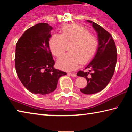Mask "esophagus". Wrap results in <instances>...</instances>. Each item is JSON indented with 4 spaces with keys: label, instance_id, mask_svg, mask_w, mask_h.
<instances>
[{
    "label": "esophagus",
    "instance_id": "esophagus-1",
    "mask_svg": "<svg viewBox=\"0 0 132 132\" xmlns=\"http://www.w3.org/2000/svg\"><path fill=\"white\" fill-rule=\"evenodd\" d=\"M68 75H70V76H72V77H76V76H77V75H76V73H68Z\"/></svg>",
    "mask_w": 132,
    "mask_h": 132
}]
</instances>
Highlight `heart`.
I'll use <instances>...</instances> for the list:
<instances>
[{"label":"heart","mask_w":132,"mask_h":132,"mask_svg":"<svg viewBox=\"0 0 132 132\" xmlns=\"http://www.w3.org/2000/svg\"><path fill=\"white\" fill-rule=\"evenodd\" d=\"M98 40L87 29L76 24L62 27L61 34H53L50 40L52 54L59 57L65 52L68 46L69 52L57 61L60 69L71 71L77 69L80 63L86 64L94 56L98 48Z\"/></svg>","instance_id":"heart-1"}]
</instances>
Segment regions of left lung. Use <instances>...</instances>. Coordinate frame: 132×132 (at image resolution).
Returning <instances> with one entry per match:
<instances>
[{
	"instance_id": "1",
	"label": "left lung",
	"mask_w": 132,
	"mask_h": 132,
	"mask_svg": "<svg viewBox=\"0 0 132 132\" xmlns=\"http://www.w3.org/2000/svg\"><path fill=\"white\" fill-rule=\"evenodd\" d=\"M87 21L97 32L99 44L94 57L84 69L89 71L80 70L77 75L85 77L87 81V86L80 91L85 94H93L103 90L111 81L117 61V51L110 33L93 21Z\"/></svg>"
}]
</instances>
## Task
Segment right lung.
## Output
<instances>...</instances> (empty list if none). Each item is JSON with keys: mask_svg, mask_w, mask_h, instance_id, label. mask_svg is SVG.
<instances>
[{"mask_svg": "<svg viewBox=\"0 0 132 132\" xmlns=\"http://www.w3.org/2000/svg\"><path fill=\"white\" fill-rule=\"evenodd\" d=\"M52 27L39 23L27 30L15 47V70L20 81L31 93L46 95L57 87L58 80L66 75L54 69L55 61L50 48Z\"/></svg>", "mask_w": 132, "mask_h": 132, "instance_id": "1", "label": "right lung"}]
</instances>
